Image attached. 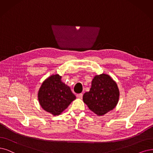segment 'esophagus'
<instances>
[{
	"label": "esophagus",
	"mask_w": 153,
	"mask_h": 153,
	"mask_svg": "<svg viewBox=\"0 0 153 153\" xmlns=\"http://www.w3.org/2000/svg\"><path fill=\"white\" fill-rule=\"evenodd\" d=\"M76 97L77 98H79V99H81L82 98V94H77L76 95Z\"/></svg>",
	"instance_id": "1"
}]
</instances>
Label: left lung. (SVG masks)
Wrapping results in <instances>:
<instances>
[{
  "label": "left lung",
  "instance_id": "1",
  "mask_svg": "<svg viewBox=\"0 0 153 153\" xmlns=\"http://www.w3.org/2000/svg\"><path fill=\"white\" fill-rule=\"evenodd\" d=\"M119 89L115 81L108 74L95 76L89 92L83 95V101L90 110L102 116L112 110L119 100Z\"/></svg>",
  "mask_w": 153,
  "mask_h": 153
}]
</instances>
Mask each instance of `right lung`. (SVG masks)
Returning <instances> with one entry per match:
<instances>
[{"mask_svg":"<svg viewBox=\"0 0 153 153\" xmlns=\"http://www.w3.org/2000/svg\"><path fill=\"white\" fill-rule=\"evenodd\" d=\"M59 74L50 76L39 88L38 98L42 108L53 115H59L76 98Z\"/></svg>","mask_w":153,"mask_h":153,"instance_id":"right-lung-1","label":"right lung"}]
</instances>
